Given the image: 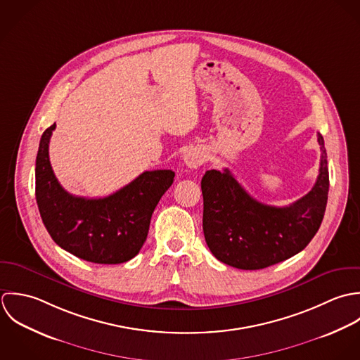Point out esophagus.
<instances>
[{
  "label": "esophagus",
  "instance_id": "esophagus-1",
  "mask_svg": "<svg viewBox=\"0 0 360 360\" xmlns=\"http://www.w3.org/2000/svg\"><path fill=\"white\" fill-rule=\"evenodd\" d=\"M184 161L189 168H199L206 161V154L200 148H189L184 155Z\"/></svg>",
  "mask_w": 360,
  "mask_h": 360
}]
</instances>
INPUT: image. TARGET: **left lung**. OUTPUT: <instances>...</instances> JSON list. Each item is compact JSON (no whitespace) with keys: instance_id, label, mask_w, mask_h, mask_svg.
<instances>
[{"instance_id":"obj_1","label":"left lung","mask_w":360,"mask_h":360,"mask_svg":"<svg viewBox=\"0 0 360 360\" xmlns=\"http://www.w3.org/2000/svg\"><path fill=\"white\" fill-rule=\"evenodd\" d=\"M319 176L311 191L285 207L253 199L228 168L210 169L202 178L203 232L217 259L240 270H260L303 250L319 231L328 199V167L324 139Z\"/></svg>"}]
</instances>
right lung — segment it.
Returning a JSON list of instances; mask_svg holds the SVG:
<instances>
[{
  "mask_svg": "<svg viewBox=\"0 0 360 360\" xmlns=\"http://www.w3.org/2000/svg\"><path fill=\"white\" fill-rule=\"evenodd\" d=\"M56 124L41 135L36 157V200L44 226L64 250L86 262L120 264L134 259L147 238L151 214L174 182L171 169L144 171L115 193L86 199L68 193L50 164Z\"/></svg>",
  "mask_w": 360,
  "mask_h": 360,
  "instance_id": "obj_1",
  "label": "right lung"
}]
</instances>
